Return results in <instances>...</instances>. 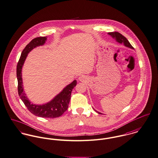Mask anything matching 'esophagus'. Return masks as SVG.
I'll return each mask as SVG.
<instances>
[{"instance_id": "1", "label": "esophagus", "mask_w": 158, "mask_h": 158, "mask_svg": "<svg viewBox=\"0 0 158 158\" xmlns=\"http://www.w3.org/2000/svg\"><path fill=\"white\" fill-rule=\"evenodd\" d=\"M84 78H85V77H84L83 76H81L78 78V79H79V81H81V82H84V81L85 80Z\"/></svg>"}]
</instances>
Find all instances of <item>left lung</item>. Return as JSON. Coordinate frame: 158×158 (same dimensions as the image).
<instances>
[{
    "mask_svg": "<svg viewBox=\"0 0 158 158\" xmlns=\"http://www.w3.org/2000/svg\"><path fill=\"white\" fill-rule=\"evenodd\" d=\"M108 35L111 36L113 39H114L117 42H118L121 44H123L124 45V46H125L127 47H128L130 48H131V49H134V48L131 46V45L128 42V40L127 39V38H125L123 35H122L121 34H120L119 33H118V32H110V33H108ZM94 111L96 112H97L98 113L100 114H102V113L96 110H94Z\"/></svg>",
    "mask_w": 158,
    "mask_h": 158,
    "instance_id": "left-lung-1",
    "label": "left lung"
}]
</instances>
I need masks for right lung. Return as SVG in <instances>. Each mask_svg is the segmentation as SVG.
Wrapping results in <instances>:
<instances>
[{
  "label": "right lung",
  "instance_id": "right-lung-1",
  "mask_svg": "<svg viewBox=\"0 0 158 158\" xmlns=\"http://www.w3.org/2000/svg\"><path fill=\"white\" fill-rule=\"evenodd\" d=\"M47 39V37H36L25 47L21 53L17 65L18 93L28 110L34 115L41 118H56L60 116L67 110L70 101L71 91L77 84L76 80H74L71 84L67 85L48 102L38 105L31 103L24 93L22 77V69L28 54L37 47L44 45Z\"/></svg>",
  "mask_w": 158,
  "mask_h": 158
}]
</instances>
